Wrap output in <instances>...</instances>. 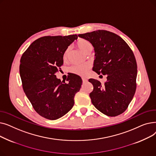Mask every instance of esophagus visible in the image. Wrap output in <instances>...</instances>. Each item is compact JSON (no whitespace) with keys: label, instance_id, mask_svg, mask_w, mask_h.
I'll return each instance as SVG.
<instances>
[{"label":"esophagus","instance_id":"obj_1","mask_svg":"<svg viewBox=\"0 0 156 156\" xmlns=\"http://www.w3.org/2000/svg\"><path fill=\"white\" fill-rule=\"evenodd\" d=\"M82 81H83V83H85L87 81V80L85 78H82Z\"/></svg>","mask_w":156,"mask_h":156}]
</instances>
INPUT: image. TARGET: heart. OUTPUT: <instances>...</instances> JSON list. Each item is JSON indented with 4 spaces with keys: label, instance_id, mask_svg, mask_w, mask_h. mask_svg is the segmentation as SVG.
<instances>
[{
    "label": "heart",
    "instance_id": "heart-1",
    "mask_svg": "<svg viewBox=\"0 0 156 156\" xmlns=\"http://www.w3.org/2000/svg\"><path fill=\"white\" fill-rule=\"evenodd\" d=\"M76 45L78 47L80 50L83 52V53L87 54L90 53L93 49L92 44L88 40L85 39H80L77 43ZM69 52V48H68L65 51L64 55H63V59L65 60L67 59L68 54ZM91 64L90 63H85L83 64H78V65H73L69 68V71L72 73L76 74V75L83 76L86 75L88 70L90 68Z\"/></svg>",
    "mask_w": 156,
    "mask_h": 156
}]
</instances>
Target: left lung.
Listing matches in <instances>:
<instances>
[{
  "label": "left lung",
  "instance_id": "1",
  "mask_svg": "<svg viewBox=\"0 0 156 156\" xmlns=\"http://www.w3.org/2000/svg\"><path fill=\"white\" fill-rule=\"evenodd\" d=\"M78 36L94 48L93 71L107 75L103 85L97 80H88L94 86L90 94L92 103L108 116L119 115L126 110L136 90L137 65L132 51L123 39L109 31L99 30Z\"/></svg>",
  "mask_w": 156,
  "mask_h": 156
}]
</instances>
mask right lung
<instances>
[{
	"mask_svg": "<svg viewBox=\"0 0 156 156\" xmlns=\"http://www.w3.org/2000/svg\"><path fill=\"white\" fill-rule=\"evenodd\" d=\"M77 38L76 35L41 37L21 56L20 73L24 92L35 111L46 119L55 120L68 113L82 85L75 74L68 76V83L55 75L63 64L65 51Z\"/></svg>",
	"mask_w": 156,
	"mask_h": 156,
	"instance_id": "right-lung-1",
	"label": "right lung"
}]
</instances>
